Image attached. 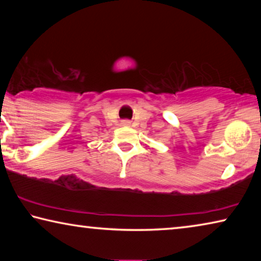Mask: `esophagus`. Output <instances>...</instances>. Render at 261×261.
I'll return each mask as SVG.
<instances>
[{
    "instance_id": "34e87169",
    "label": "esophagus",
    "mask_w": 261,
    "mask_h": 261,
    "mask_svg": "<svg viewBox=\"0 0 261 261\" xmlns=\"http://www.w3.org/2000/svg\"><path fill=\"white\" fill-rule=\"evenodd\" d=\"M129 121H123V124H129Z\"/></svg>"
}]
</instances>
